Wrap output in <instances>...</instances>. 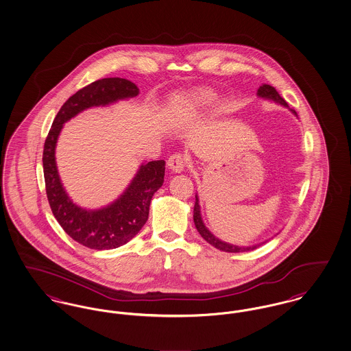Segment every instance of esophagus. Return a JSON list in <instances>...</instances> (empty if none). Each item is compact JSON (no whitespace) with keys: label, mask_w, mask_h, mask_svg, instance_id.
<instances>
[{"label":"esophagus","mask_w":351,"mask_h":351,"mask_svg":"<svg viewBox=\"0 0 351 351\" xmlns=\"http://www.w3.org/2000/svg\"><path fill=\"white\" fill-rule=\"evenodd\" d=\"M167 167L176 173H181L186 167V157L181 153H174L167 160Z\"/></svg>","instance_id":"1"}]
</instances>
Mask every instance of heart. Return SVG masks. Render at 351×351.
Segmentation results:
<instances>
[{"label": "heart", "instance_id": "b5f03b06", "mask_svg": "<svg viewBox=\"0 0 351 351\" xmlns=\"http://www.w3.org/2000/svg\"><path fill=\"white\" fill-rule=\"evenodd\" d=\"M204 104H206V99L202 97V96L194 97V99H191V100L189 101V106H190L191 108H199V107H202Z\"/></svg>", "mask_w": 351, "mask_h": 351}]
</instances>
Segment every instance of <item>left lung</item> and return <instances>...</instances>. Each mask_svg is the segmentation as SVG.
Here are the masks:
<instances>
[{"label": "left lung", "instance_id": "left-lung-1", "mask_svg": "<svg viewBox=\"0 0 351 351\" xmlns=\"http://www.w3.org/2000/svg\"><path fill=\"white\" fill-rule=\"evenodd\" d=\"M258 96H261V97L271 99V100H274V101H276V103H280V104L288 107L287 101L278 95L276 88L272 87V86H269V84L261 86L258 90ZM194 223H195V227H197V230H198V232L201 234V237H202L203 239L206 240L207 243H210L211 245H214L215 248H218V250H221V251H224V252H245V251L255 250V248H258V245H261V243H260V244L252 245V247H238V245L228 244V243H224V241H221V240L217 239V238L206 228V226L203 224L202 218H201V210H199V203H198V197H197V195H195V204H194Z\"/></svg>", "mask_w": 351, "mask_h": 351}]
</instances>
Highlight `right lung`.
<instances>
[{
	"label": "right lung",
	"mask_w": 351,
	"mask_h": 351,
	"mask_svg": "<svg viewBox=\"0 0 351 351\" xmlns=\"http://www.w3.org/2000/svg\"><path fill=\"white\" fill-rule=\"evenodd\" d=\"M140 93L127 79L106 77L74 93L56 113L43 147V176L51 211L60 227L75 241L93 250L117 248L134 238L149 217L153 194L164 184L165 161H150L140 167L125 193L100 210H84L71 202L60 184L56 165V145L63 124L83 110L107 106Z\"/></svg>",
	"instance_id": "right-lung-1"
}]
</instances>
